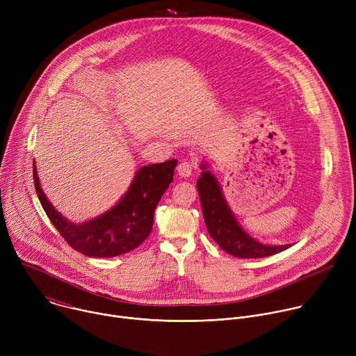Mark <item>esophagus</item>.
<instances>
[{
	"mask_svg": "<svg viewBox=\"0 0 356 356\" xmlns=\"http://www.w3.org/2000/svg\"><path fill=\"white\" fill-rule=\"evenodd\" d=\"M197 168L195 162H188V161H181L177 165V173L181 177H190L193 175V170Z\"/></svg>",
	"mask_w": 356,
	"mask_h": 356,
	"instance_id": "esophagus-1",
	"label": "esophagus"
}]
</instances>
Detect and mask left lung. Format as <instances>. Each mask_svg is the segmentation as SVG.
I'll use <instances>...</instances> for the list:
<instances>
[{"instance_id":"1","label":"left lung","mask_w":356,"mask_h":356,"mask_svg":"<svg viewBox=\"0 0 356 356\" xmlns=\"http://www.w3.org/2000/svg\"><path fill=\"white\" fill-rule=\"evenodd\" d=\"M202 169L206 166L202 165ZM197 190L201 201L202 216L211 238L222 250L235 258L253 259L275 255L291 245H264L249 236L236 222L232 211L227 206L216 177L204 170L197 180Z\"/></svg>"}]
</instances>
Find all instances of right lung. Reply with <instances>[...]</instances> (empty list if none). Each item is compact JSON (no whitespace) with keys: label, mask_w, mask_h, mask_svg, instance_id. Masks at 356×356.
Segmentation results:
<instances>
[{"label":"right lung","mask_w":356,"mask_h":356,"mask_svg":"<svg viewBox=\"0 0 356 356\" xmlns=\"http://www.w3.org/2000/svg\"><path fill=\"white\" fill-rule=\"evenodd\" d=\"M176 165L172 159L140 168L118 204L84 224H73L54 209L40 188L36 168L33 183L50 222L74 250L90 258H113L134 250L149 236L155 209L173 181Z\"/></svg>","instance_id":"right-lung-1"}]
</instances>
